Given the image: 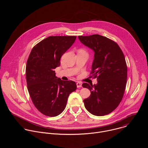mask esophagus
Wrapping results in <instances>:
<instances>
[{
	"label": "esophagus",
	"instance_id": "obj_1",
	"mask_svg": "<svg viewBox=\"0 0 148 148\" xmlns=\"http://www.w3.org/2000/svg\"><path fill=\"white\" fill-rule=\"evenodd\" d=\"M76 85H77V88H80V87H82V84L80 83V82H78L76 83Z\"/></svg>",
	"mask_w": 148,
	"mask_h": 148
}]
</instances>
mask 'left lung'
<instances>
[{"mask_svg": "<svg viewBox=\"0 0 148 148\" xmlns=\"http://www.w3.org/2000/svg\"><path fill=\"white\" fill-rule=\"evenodd\" d=\"M82 44L93 50L94 59L90 74L97 79L93 85L82 86L91 91L84 99V106L91 114L103 116L114 111L123 97L127 80V66L124 54L115 41L101 35L79 36Z\"/></svg>", "mask_w": 148, "mask_h": 148, "instance_id": "obj_1", "label": "left lung"}]
</instances>
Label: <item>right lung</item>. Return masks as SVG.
<instances>
[{
	"label": "right lung",
	"instance_id": "obj_1",
	"mask_svg": "<svg viewBox=\"0 0 148 148\" xmlns=\"http://www.w3.org/2000/svg\"><path fill=\"white\" fill-rule=\"evenodd\" d=\"M76 36H49L35 45L27 61V90L35 107L45 115L56 116L64 110L70 94L75 91L73 81L56 77L60 58L74 43Z\"/></svg>",
	"mask_w": 148,
	"mask_h": 148
}]
</instances>
